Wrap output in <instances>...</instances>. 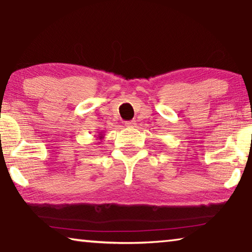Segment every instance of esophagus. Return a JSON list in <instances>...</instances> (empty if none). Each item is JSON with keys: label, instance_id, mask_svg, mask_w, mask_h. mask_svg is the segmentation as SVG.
I'll list each match as a JSON object with an SVG mask.
<instances>
[{"label": "esophagus", "instance_id": "1", "mask_svg": "<svg viewBox=\"0 0 252 252\" xmlns=\"http://www.w3.org/2000/svg\"><path fill=\"white\" fill-rule=\"evenodd\" d=\"M125 125L127 127H133V126H136V121H134V120H132V121H126Z\"/></svg>", "mask_w": 252, "mask_h": 252}]
</instances>
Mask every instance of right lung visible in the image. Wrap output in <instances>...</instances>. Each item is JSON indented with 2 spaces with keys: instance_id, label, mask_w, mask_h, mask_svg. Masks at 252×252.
Segmentation results:
<instances>
[{
  "instance_id": "obj_1",
  "label": "right lung",
  "mask_w": 252,
  "mask_h": 252,
  "mask_svg": "<svg viewBox=\"0 0 252 252\" xmlns=\"http://www.w3.org/2000/svg\"><path fill=\"white\" fill-rule=\"evenodd\" d=\"M97 138H98V139H100V140H101V139H102V138H104V137H102V134H101V133H99V134H98V137H97Z\"/></svg>"
}]
</instances>
